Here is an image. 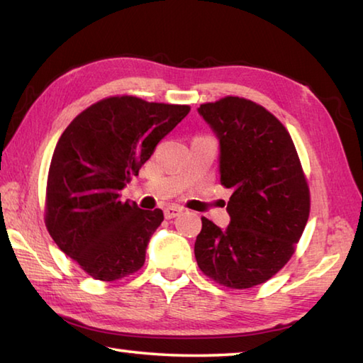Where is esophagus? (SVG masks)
I'll return each mask as SVG.
<instances>
[{
  "instance_id": "esophagus-1",
  "label": "esophagus",
  "mask_w": 363,
  "mask_h": 363,
  "mask_svg": "<svg viewBox=\"0 0 363 363\" xmlns=\"http://www.w3.org/2000/svg\"><path fill=\"white\" fill-rule=\"evenodd\" d=\"M163 212H165V218H174L181 214L182 208H179V206H169V208H167Z\"/></svg>"
}]
</instances>
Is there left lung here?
I'll list each match as a JSON object with an SVG mask.
<instances>
[{"label": "left lung", "instance_id": "left-lung-1", "mask_svg": "<svg viewBox=\"0 0 363 363\" xmlns=\"http://www.w3.org/2000/svg\"><path fill=\"white\" fill-rule=\"evenodd\" d=\"M198 113L217 135L220 182L233 190L228 228L201 217L198 267L226 288L261 285L293 257L310 216L299 155L285 125L244 97L203 104Z\"/></svg>", "mask_w": 363, "mask_h": 363}]
</instances>
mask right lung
Listing matches in <instances>:
<instances>
[{
    "label": "right lung",
    "instance_id": "1",
    "mask_svg": "<svg viewBox=\"0 0 363 363\" xmlns=\"http://www.w3.org/2000/svg\"><path fill=\"white\" fill-rule=\"evenodd\" d=\"M189 111V105L106 97L62 132L48 169L45 225L92 279L115 281L145 264L163 212L121 201V190Z\"/></svg>",
    "mask_w": 363,
    "mask_h": 363
}]
</instances>
